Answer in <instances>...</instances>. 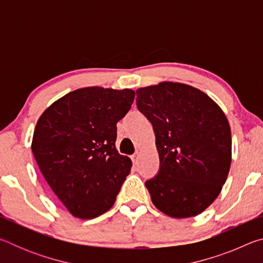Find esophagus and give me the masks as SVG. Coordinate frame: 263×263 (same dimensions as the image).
<instances>
[{"instance_id":"obj_1","label":"esophagus","mask_w":263,"mask_h":263,"mask_svg":"<svg viewBox=\"0 0 263 263\" xmlns=\"http://www.w3.org/2000/svg\"><path fill=\"white\" fill-rule=\"evenodd\" d=\"M138 158H139V152H136L135 154L131 155V159H132L133 163H137L138 162Z\"/></svg>"}]
</instances>
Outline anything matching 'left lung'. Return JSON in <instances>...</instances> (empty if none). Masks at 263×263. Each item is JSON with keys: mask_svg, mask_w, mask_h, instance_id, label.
<instances>
[{"mask_svg": "<svg viewBox=\"0 0 263 263\" xmlns=\"http://www.w3.org/2000/svg\"><path fill=\"white\" fill-rule=\"evenodd\" d=\"M137 108L152 124L158 174L145 182L152 202L174 218L202 213L228 179L232 140L225 114L203 91L161 82L137 90Z\"/></svg>", "mask_w": 263, "mask_h": 263, "instance_id": "1", "label": "left lung"}]
</instances>
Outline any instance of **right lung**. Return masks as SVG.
Here are the masks:
<instances>
[{
	"label": "right lung",
	"instance_id": "1",
	"mask_svg": "<svg viewBox=\"0 0 263 263\" xmlns=\"http://www.w3.org/2000/svg\"><path fill=\"white\" fill-rule=\"evenodd\" d=\"M131 89L68 92L44 111L32 153L53 193L74 217L90 219L114 205L132 161L116 149L117 123L135 100Z\"/></svg>",
	"mask_w": 263,
	"mask_h": 263
}]
</instances>
